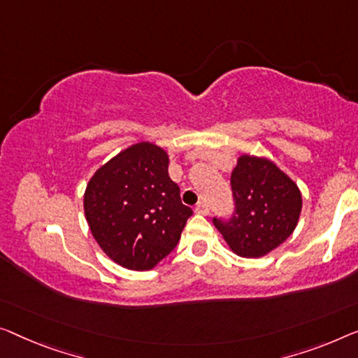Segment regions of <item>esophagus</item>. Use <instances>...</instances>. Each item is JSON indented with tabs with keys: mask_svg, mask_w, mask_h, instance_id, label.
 Returning a JSON list of instances; mask_svg holds the SVG:
<instances>
[{
	"mask_svg": "<svg viewBox=\"0 0 358 358\" xmlns=\"http://www.w3.org/2000/svg\"><path fill=\"white\" fill-rule=\"evenodd\" d=\"M196 212L201 213V215H207L209 213V206H207L206 201H201L196 204Z\"/></svg>",
	"mask_w": 358,
	"mask_h": 358,
	"instance_id": "1",
	"label": "esophagus"
}]
</instances>
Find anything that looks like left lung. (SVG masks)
Here are the masks:
<instances>
[{
  "mask_svg": "<svg viewBox=\"0 0 358 358\" xmlns=\"http://www.w3.org/2000/svg\"><path fill=\"white\" fill-rule=\"evenodd\" d=\"M231 189L233 217L227 222L213 218V225L234 254L262 257L291 236L302 210V194L270 159L239 156Z\"/></svg>",
  "mask_w": 358,
  "mask_h": 358,
  "instance_id": "obj_1",
  "label": "left lung"
}]
</instances>
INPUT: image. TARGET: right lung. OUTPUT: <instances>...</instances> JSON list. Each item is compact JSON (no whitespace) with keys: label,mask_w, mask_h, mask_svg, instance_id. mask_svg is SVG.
I'll use <instances>...</instances> for the list:
<instances>
[{"label":"right lung","mask_w":358,"mask_h":358,"mask_svg":"<svg viewBox=\"0 0 358 358\" xmlns=\"http://www.w3.org/2000/svg\"><path fill=\"white\" fill-rule=\"evenodd\" d=\"M88 227L109 259L151 270L172 252L193 210L169 177L162 148L141 141L96 170L83 196Z\"/></svg>","instance_id":"add662e5"}]
</instances>
